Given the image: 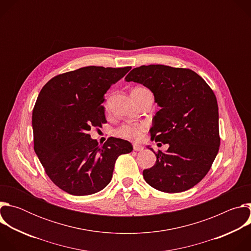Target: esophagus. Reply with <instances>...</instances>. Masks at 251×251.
Masks as SVG:
<instances>
[{
	"mask_svg": "<svg viewBox=\"0 0 251 251\" xmlns=\"http://www.w3.org/2000/svg\"><path fill=\"white\" fill-rule=\"evenodd\" d=\"M133 149L135 151H143V150H144V147L139 145V144H133Z\"/></svg>",
	"mask_w": 251,
	"mask_h": 251,
	"instance_id": "1",
	"label": "esophagus"
}]
</instances>
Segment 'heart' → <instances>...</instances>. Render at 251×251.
Masks as SVG:
<instances>
[{
    "instance_id": "1",
    "label": "heart",
    "mask_w": 251,
    "mask_h": 251,
    "mask_svg": "<svg viewBox=\"0 0 251 251\" xmlns=\"http://www.w3.org/2000/svg\"><path fill=\"white\" fill-rule=\"evenodd\" d=\"M133 90L146 91L148 89L143 88V87H136ZM146 129H147V125L145 123H139V124L128 123V124H124V125L120 126L116 130V134L123 138H127V139H131V140H139L142 137L143 133L146 131Z\"/></svg>"
}]
</instances>
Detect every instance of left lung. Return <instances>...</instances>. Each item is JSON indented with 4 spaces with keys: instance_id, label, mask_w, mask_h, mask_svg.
<instances>
[{
    "instance_id": "8db88e82",
    "label": "left lung",
    "mask_w": 251,
    "mask_h": 251,
    "mask_svg": "<svg viewBox=\"0 0 251 251\" xmlns=\"http://www.w3.org/2000/svg\"><path fill=\"white\" fill-rule=\"evenodd\" d=\"M125 80L152 91L160 110L153 118L151 139L169 145L156 154L152 168L143 171L146 183L164 193L193 188L219 152V106L213 91L195 71L162 64L136 67Z\"/></svg>"
}]
</instances>
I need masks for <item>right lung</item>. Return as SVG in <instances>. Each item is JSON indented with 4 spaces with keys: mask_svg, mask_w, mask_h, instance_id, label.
Listing matches in <instances>:
<instances>
[{
    "mask_svg": "<svg viewBox=\"0 0 251 251\" xmlns=\"http://www.w3.org/2000/svg\"><path fill=\"white\" fill-rule=\"evenodd\" d=\"M130 69L81 67L51 78L41 90L31 116L33 149L62 191L100 192L110 183L117 158L132 152L126 140L111 137L100 146L88 134L106 121L104 94Z\"/></svg>",
    "mask_w": 251,
    "mask_h": 251,
    "instance_id": "obj_1",
    "label": "right lung"
}]
</instances>
